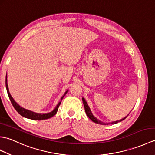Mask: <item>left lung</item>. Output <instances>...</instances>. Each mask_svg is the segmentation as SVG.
Returning a JSON list of instances; mask_svg holds the SVG:
<instances>
[{
    "label": "left lung",
    "mask_w": 155,
    "mask_h": 155,
    "mask_svg": "<svg viewBox=\"0 0 155 155\" xmlns=\"http://www.w3.org/2000/svg\"><path fill=\"white\" fill-rule=\"evenodd\" d=\"M83 104H84V110H85V112H86V114H87V115L88 116V117L90 119H91L92 121H93L94 123H97V124H106V123H103V122L100 121L99 120H98L96 117H94L93 116V114H92L91 111V110H90V108L88 107V104H87V102H86V101L84 100V98H83ZM127 117V116L126 117L123 118V119H121V120H117V121L112 122V123H107V124H116V123H118V122H120V121H122V120H124L125 118H126Z\"/></svg>",
    "instance_id": "obj_1"
}]
</instances>
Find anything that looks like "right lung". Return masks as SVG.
Returning a JSON list of instances; mask_svg holds the SVG:
<instances>
[{
	"label": "right lung",
	"instance_id": "1",
	"mask_svg": "<svg viewBox=\"0 0 155 155\" xmlns=\"http://www.w3.org/2000/svg\"><path fill=\"white\" fill-rule=\"evenodd\" d=\"M6 91H7L8 97L10 98V100H11L12 106L14 107V108H15V110L17 111L18 113L21 115V116L24 117L25 118H29V119H32V120H45V119H48V118H50L51 117H53L54 115H55L56 113H57V110L58 109L59 106H60V104L61 103L62 98H63V97L65 96V94H67V93L68 92V91L65 92L64 94L61 98V101L59 102L58 104L57 105V107H56V108L53 110L49 113L42 114V113H35V112H32L31 110L25 109V108H22V107L20 106L18 104L16 103L15 100L13 99V98L11 97V94H10V93H9L8 84H7V76H6Z\"/></svg>",
	"mask_w": 155,
	"mask_h": 155
}]
</instances>
